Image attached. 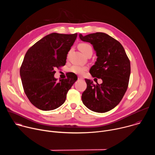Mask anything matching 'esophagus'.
Here are the masks:
<instances>
[{"label": "esophagus", "mask_w": 155, "mask_h": 155, "mask_svg": "<svg viewBox=\"0 0 155 155\" xmlns=\"http://www.w3.org/2000/svg\"><path fill=\"white\" fill-rule=\"evenodd\" d=\"M78 80H83V78L82 77H81V76H79L78 77Z\"/></svg>", "instance_id": "obj_1"}]
</instances>
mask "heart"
<instances>
[{"mask_svg": "<svg viewBox=\"0 0 155 155\" xmlns=\"http://www.w3.org/2000/svg\"><path fill=\"white\" fill-rule=\"evenodd\" d=\"M78 48L84 54H85L89 51H93L91 46L90 45V44L86 43H80L78 46ZM86 70V67H84V66L80 65H74L70 69V71L71 72H73L77 75H82Z\"/></svg>", "mask_w": 155, "mask_h": 155, "instance_id": "b5f03b06", "label": "heart"}]
</instances>
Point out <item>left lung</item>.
<instances>
[{
  "mask_svg": "<svg viewBox=\"0 0 155 155\" xmlns=\"http://www.w3.org/2000/svg\"><path fill=\"white\" fill-rule=\"evenodd\" d=\"M79 37L93 45L97 58L90 73L93 78L102 80L101 84H94L92 80L85 79L87 87L82 94V102L93 112H108L120 102L127 90L130 61L121 44L105 33L84 36L80 34Z\"/></svg>",
  "mask_w": 155,
  "mask_h": 155,
  "instance_id": "left-lung-1",
  "label": "left lung"
}]
</instances>
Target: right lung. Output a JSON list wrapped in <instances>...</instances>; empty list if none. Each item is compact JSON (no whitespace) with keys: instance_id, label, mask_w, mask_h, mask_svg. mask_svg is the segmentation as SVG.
Returning a JSON list of instances; mask_svg holds the SVG:
<instances>
[{"instance_id":"add662e5","label":"right lung","mask_w":155,"mask_h":155,"mask_svg":"<svg viewBox=\"0 0 155 155\" xmlns=\"http://www.w3.org/2000/svg\"><path fill=\"white\" fill-rule=\"evenodd\" d=\"M77 37V33L53 32L36 42L26 53L20 77L25 94L38 109L48 111L62 105L68 91L77 80L74 73H69L67 78L59 81L54 77V69L65 64Z\"/></svg>"}]
</instances>
